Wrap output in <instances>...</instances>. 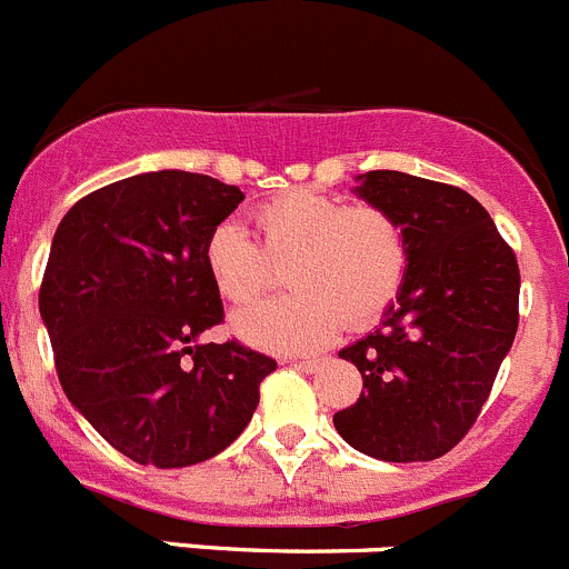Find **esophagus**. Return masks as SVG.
<instances>
[{"mask_svg":"<svg viewBox=\"0 0 569 569\" xmlns=\"http://www.w3.org/2000/svg\"><path fill=\"white\" fill-rule=\"evenodd\" d=\"M297 369H302V372H317L319 367H322V358H295Z\"/></svg>","mask_w":569,"mask_h":569,"instance_id":"1","label":"esophagus"}]
</instances>
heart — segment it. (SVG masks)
<instances>
[{
	"instance_id": "b5f03b06",
	"label": "heart",
	"mask_w": 569,
	"mask_h": 569,
	"mask_svg": "<svg viewBox=\"0 0 569 569\" xmlns=\"http://www.w3.org/2000/svg\"><path fill=\"white\" fill-rule=\"evenodd\" d=\"M261 244L239 222L208 233L206 269L219 297L233 306L258 300L272 286V261L286 263L289 291L236 313L241 339L263 350L306 352L328 345L341 319L375 322L400 295L408 269L402 224L386 208L319 189H291L252 213Z\"/></svg>"
}]
</instances>
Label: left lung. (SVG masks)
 I'll use <instances>...</instances> for the list:
<instances>
[{"instance_id":"1","label":"left lung","mask_w":569,"mask_h":569,"mask_svg":"<svg viewBox=\"0 0 569 569\" xmlns=\"http://www.w3.org/2000/svg\"><path fill=\"white\" fill-rule=\"evenodd\" d=\"M358 180V194L406 230L408 269L383 325L339 352L363 391L333 425L372 459L433 461L476 425L511 350L520 267L467 191L391 169Z\"/></svg>"}]
</instances>
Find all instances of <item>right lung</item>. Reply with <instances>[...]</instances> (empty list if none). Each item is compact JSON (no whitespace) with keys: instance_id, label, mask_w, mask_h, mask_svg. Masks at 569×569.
Returning a JSON list of instances; mask_svg holds the SVG:
<instances>
[{"instance_id":"right-lung-1","label":"right lung","mask_w":569,"mask_h":569,"mask_svg":"<svg viewBox=\"0 0 569 569\" xmlns=\"http://www.w3.org/2000/svg\"><path fill=\"white\" fill-rule=\"evenodd\" d=\"M244 200L163 169L82 197L54 230L38 308L71 406L138 465L189 467L244 431L274 358L202 345L224 319L206 239Z\"/></svg>"}]
</instances>
